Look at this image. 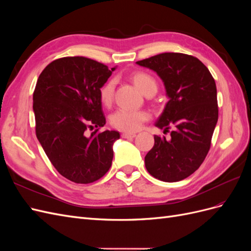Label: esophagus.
Instances as JSON below:
<instances>
[{"label":"esophagus","instance_id":"34e87169","mask_svg":"<svg viewBox=\"0 0 251 251\" xmlns=\"http://www.w3.org/2000/svg\"><path fill=\"white\" fill-rule=\"evenodd\" d=\"M123 138H134L136 137V134L135 133H127V132H125L123 133Z\"/></svg>","mask_w":251,"mask_h":251}]
</instances>
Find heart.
I'll use <instances>...</instances> for the list:
<instances>
[{
  "label": "heart",
  "mask_w": 251,
  "mask_h": 251,
  "mask_svg": "<svg viewBox=\"0 0 251 251\" xmlns=\"http://www.w3.org/2000/svg\"><path fill=\"white\" fill-rule=\"evenodd\" d=\"M131 80L141 92L147 95L149 93H156L158 85L156 79L148 72L136 71L131 74ZM115 82L113 79L105 81L100 90V101L105 107H109L114 98ZM149 119L148 112L143 110H128L119 109L111 115V125L120 131L127 133L136 132L141 127L144 121Z\"/></svg>",
  "instance_id": "obj_1"
}]
</instances>
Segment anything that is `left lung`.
Masks as SVG:
<instances>
[{
    "label": "left lung",
    "mask_w": 251,
    "mask_h": 251,
    "mask_svg": "<svg viewBox=\"0 0 251 251\" xmlns=\"http://www.w3.org/2000/svg\"><path fill=\"white\" fill-rule=\"evenodd\" d=\"M136 64L155 71L164 83L166 102L155 126L171 139L155 135L144 161L148 172L164 182L181 181L200 168L210 149L218 121L216 82L197 57L166 52Z\"/></svg>",
    "instance_id": "1"
}]
</instances>
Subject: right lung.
Listing matches in <instances>:
<instances>
[{
	"label": "right lung",
	"instance_id": "add662e5",
	"mask_svg": "<svg viewBox=\"0 0 251 251\" xmlns=\"http://www.w3.org/2000/svg\"><path fill=\"white\" fill-rule=\"evenodd\" d=\"M114 70L87 57L68 56L53 60L37 79L36 137L56 171L75 183H92L111 168L113 144L120 135L98 130L105 125L100 90Z\"/></svg>",
	"mask_w": 251,
	"mask_h": 251
}]
</instances>
